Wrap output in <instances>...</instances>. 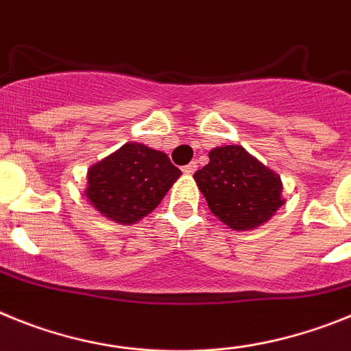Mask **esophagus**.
<instances>
[{
    "label": "esophagus",
    "instance_id": "esophagus-1",
    "mask_svg": "<svg viewBox=\"0 0 351 351\" xmlns=\"http://www.w3.org/2000/svg\"><path fill=\"white\" fill-rule=\"evenodd\" d=\"M196 169H197V162H191V164H187V166H184V169H182V171H184L185 175H193Z\"/></svg>",
    "mask_w": 351,
    "mask_h": 351
}]
</instances>
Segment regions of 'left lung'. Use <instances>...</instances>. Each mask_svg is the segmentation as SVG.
Here are the masks:
<instances>
[{
	"instance_id": "obj_1",
	"label": "left lung",
	"mask_w": 351,
	"mask_h": 351,
	"mask_svg": "<svg viewBox=\"0 0 351 351\" xmlns=\"http://www.w3.org/2000/svg\"><path fill=\"white\" fill-rule=\"evenodd\" d=\"M203 169L194 173L210 212L228 228L254 230L285 205L281 176L240 145L213 148Z\"/></svg>"
}]
</instances>
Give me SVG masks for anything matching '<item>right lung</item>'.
<instances>
[{
	"instance_id": "obj_1",
	"label": "right lung",
	"mask_w": 351,
	"mask_h": 351,
	"mask_svg": "<svg viewBox=\"0 0 351 351\" xmlns=\"http://www.w3.org/2000/svg\"><path fill=\"white\" fill-rule=\"evenodd\" d=\"M180 175L164 152L125 143L88 169L84 194L106 219L134 224L157 208Z\"/></svg>"
}]
</instances>
